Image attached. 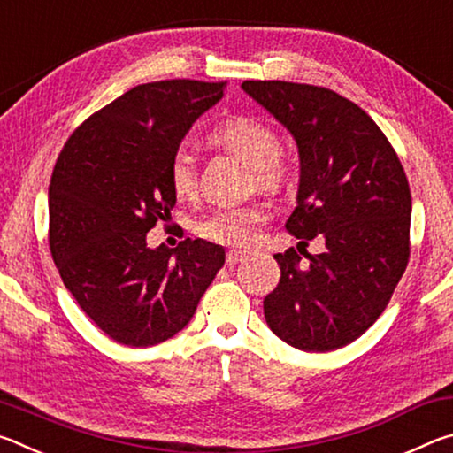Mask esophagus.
<instances>
[{"label":"esophagus","instance_id":"1","mask_svg":"<svg viewBox=\"0 0 453 453\" xmlns=\"http://www.w3.org/2000/svg\"><path fill=\"white\" fill-rule=\"evenodd\" d=\"M248 256H250V251H245V250H229L227 256H226V264L232 267V265H235L237 262H242V259L248 257Z\"/></svg>","mask_w":453,"mask_h":453}]
</instances>
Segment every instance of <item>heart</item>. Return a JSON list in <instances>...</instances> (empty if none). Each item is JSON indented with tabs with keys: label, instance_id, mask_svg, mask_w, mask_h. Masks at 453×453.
<instances>
[{
	"label": "heart",
	"instance_id": "obj_1",
	"mask_svg": "<svg viewBox=\"0 0 453 453\" xmlns=\"http://www.w3.org/2000/svg\"><path fill=\"white\" fill-rule=\"evenodd\" d=\"M210 140L219 148L234 153L245 165H250L254 180L264 188L280 186L286 178L288 165L283 153L275 148V135L270 126L250 116H234L211 129ZM170 188L175 197L186 199L194 196L197 173L194 157L186 150L173 153L170 170ZM267 219V210L262 205L224 210L213 213L210 219L199 224L197 232L203 237L221 243H250L257 227Z\"/></svg>",
	"mask_w": 453,
	"mask_h": 453
}]
</instances>
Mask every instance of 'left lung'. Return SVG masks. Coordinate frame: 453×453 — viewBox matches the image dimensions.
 Segmentation results:
<instances>
[{"label": "left lung", "mask_w": 453, "mask_h": 453, "mask_svg": "<svg viewBox=\"0 0 453 453\" xmlns=\"http://www.w3.org/2000/svg\"><path fill=\"white\" fill-rule=\"evenodd\" d=\"M242 89L288 129L300 156L296 208L286 229L321 254H275L281 275L265 296L272 332L303 351L357 340L392 297L410 257L408 178L378 124L335 91L289 81Z\"/></svg>", "instance_id": "left-lung-1"}]
</instances>
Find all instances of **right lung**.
I'll list each match as a JSON object with an SVG mask.
<instances>
[{
    "label": "right lung",
    "instance_id": "obj_1",
    "mask_svg": "<svg viewBox=\"0 0 453 453\" xmlns=\"http://www.w3.org/2000/svg\"><path fill=\"white\" fill-rule=\"evenodd\" d=\"M224 83L172 80L126 91L75 129L50 183V248L65 288L111 340L148 348L194 318L226 262L221 245L150 248L170 216V162Z\"/></svg>",
    "mask_w": 453,
    "mask_h": 453
}]
</instances>
